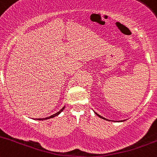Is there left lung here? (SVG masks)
Masks as SVG:
<instances>
[{"label":"left lung","instance_id":"8db88e82","mask_svg":"<svg viewBox=\"0 0 157 157\" xmlns=\"http://www.w3.org/2000/svg\"><path fill=\"white\" fill-rule=\"evenodd\" d=\"M94 113H96V114H97V116H98V117H100V118H102V119L105 120V121H109V120L106 119V118H104V117H101V116H100V115H99V114H98V113H96V112H94ZM116 122H118V121H116ZM119 122H123V121H119Z\"/></svg>","mask_w":157,"mask_h":157}]
</instances>
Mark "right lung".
<instances>
[{
	"instance_id": "right-lung-1",
	"label": "right lung",
	"mask_w": 157,
	"mask_h": 157,
	"mask_svg": "<svg viewBox=\"0 0 157 157\" xmlns=\"http://www.w3.org/2000/svg\"><path fill=\"white\" fill-rule=\"evenodd\" d=\"M64 108H65V106H63V107L62 108V109H60V110L59 111V112H57V113H56L53 114V115H51V117H46V118H39V119H36V120H38V121H44V120H48V119H51V118H53V117H57V116H58L59 114H60V113H61L62 111L63 110V109H64Z\"/></svg>"
}]
</instances>
